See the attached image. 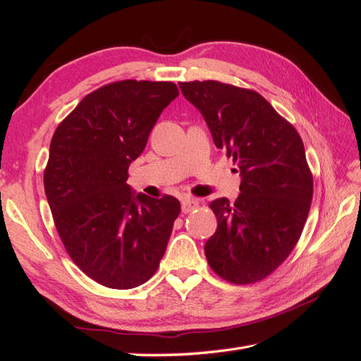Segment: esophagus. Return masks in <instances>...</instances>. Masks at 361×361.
Here are the masks:
<instances>
[{
  "instance_id": "34e87169",
  "label": "esophagus",
  "mask_w": 361,
  "mask_h": 361,
  "mask_svg": "<svg viewBox=\"0 0 361 361\" xmlns=\"http://www.w3.org/2000/svg\"><path fill=\"white\" fill-rule=\"evenodd\" d=\"M195 208H198V202L194 200V198H185V200L181 202L183 214H189L190 211H194Z\"/></svg>"
}]
</instances>
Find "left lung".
I'll use <instances>...</instances> for the list:
<instances>
[{
	"label": "left lung",
	"instance_id": "obj_1",
	"mask_svg": "<svg viewBox=\"0 0 361 361\" xmlns=\"http://www.w3.org/2000/svg\"><path fill=\"white\" fill-rule=\"evenodd\" d=\"M178 85L242 175L234 203L209 204L217 231L204 245L208 264L231 283L262 281L293 251L310 211L313 176L301 136L255 90L217 80Z\"/></svg>",
	"mask_w": 361,
	"mask_h": 361
}]
</instances>
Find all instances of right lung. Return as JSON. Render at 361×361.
<instances>
[{
    "instance_id": "obj_1",
    "label": "right lung",
    "mask_w": 361,
    "mask_h": 361,
    "mask_svg": "<svg viewBox=\"0 0 361 361\" xmlns=\"http://www.w3.org/2000/svg\"><path fill=\"white\" fill-rule=\"evenodd\" d=\"M176 96L173 82L106 83L54 132L43 173L54 224L73 262L104 287L141 286L164 256L180 202L135 195L127 178Z\"/></svg>"
}]
</instances>
